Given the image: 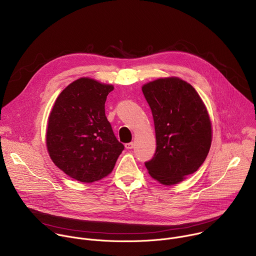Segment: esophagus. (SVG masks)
<instances>
[{
  "label": "esophagus",
  "mask_w": 256,
  "mask_h": 256,
  "mask_svg": "<svg viewBox=\"0 0 256 256\" xmlns=\"http://www.w3.org/2000/svg\"><path fill=\"white\" fill-rule=\"evenodd\" d=\"M124 147H126V149L130 150V149H132V148H134V144H132V142H128V144H124Z\"/></svg>",
  "instance_id": "1"
}]
</instances>
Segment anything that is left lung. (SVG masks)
I'll return each mask as SVG.
<instances>
[{
    "label": "left lung",
    "instance_id": "1",
    "mask_svg": "<svg viewBox=\"0 0 256 256\" xmlns=\"http://www.w3.org/2000/svg\"><path fill=\"white\" fill-rule=\"evenodd\" d=\"M154 118L157 148L144 162L149 174L173 186L204 162L212 142L206 108L196 89L179 78H165L142 88Z\"/></svg>",
    "mask_w": 256,
    "mask_h": 256
}]
</instances>
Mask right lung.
Returning <instances> with one entry per match:
<instances>
[{"label": "right lung", "instance_id": "right-lung-1", "mask_svg": "<svg viewBox=\"0 0 256 256\" xmlns=\"http://www.w3.org/2000/svg\"><path fill=\"white\" fill-rule=\"evenodd\" d=\"M112 90L93 79H78L62 90L50 114V156L78 181L90 184L107 176L124 149L105 116V101Z\"/></svg>", "mask_w": 256, "mask_h": 256}]
</instances>
